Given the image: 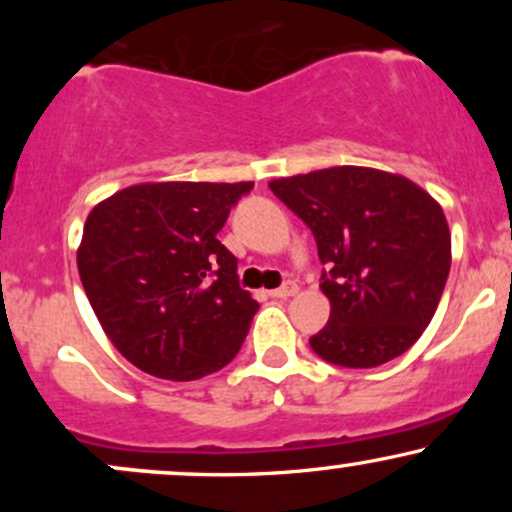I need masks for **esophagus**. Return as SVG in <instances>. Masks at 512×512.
<instances>
[{
    "label": "esophagus",
    "mask_w": 512,
    "mask_h": 512,
    "mask_svg": "<svg viewBox=\"0 0 512 512\" xmlns=\"http://www.w3.org/2000/svg\"><path fill=\"white\" fill-rule=\"evenodd\" d=\"M296 293H298L296 281H286V284L279 286V289L269 291V296H272V298H289V296H296Z\"/></svg>",
    "instance_id": "esophagus-1"
}]
</instances>
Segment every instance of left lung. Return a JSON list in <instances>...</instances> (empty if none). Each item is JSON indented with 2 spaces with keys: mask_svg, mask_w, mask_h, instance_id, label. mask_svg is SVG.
Returning <instances> with one entry per match:
<instances>
[{
  "mask_svg": "<svg viewBox=\"0 0 512 512\" xmlns=\"http://www.w3.org/2000/svg\"><path fill=\"white\" fill-rule=\"evenodd\" d=\"M313 231L330 322L310 346L327 363L375 368L402 356L436 313L450 274V228L416 182L337 166L269 182Z\"/></svg>",
  "mask_w": 512,
  "mask_h": 512,
  "instance_id": "1",
  "label": "left lung"
}]
</instances>
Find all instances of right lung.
Returning a JSON list of instances; mask_svg holds the SVG:
<instances>
[{
  "instance_id": "right-lung-1",
  "label": "right lung",
  "mask_w": 512,
  "mask_h": 512,
  "mask_svg": "<svg viewBox=\"0 0 512 512\" xmlns=\"http://www.w3.org/2000/svg\"><path fill=\"white\" fill-rule=\"evenodd\" d=\"M252 182H142L91 209L76 264L115 349L144 373L197 380L231 363L255 298L216 238Z\"/></svg>"
}]
</instances>
